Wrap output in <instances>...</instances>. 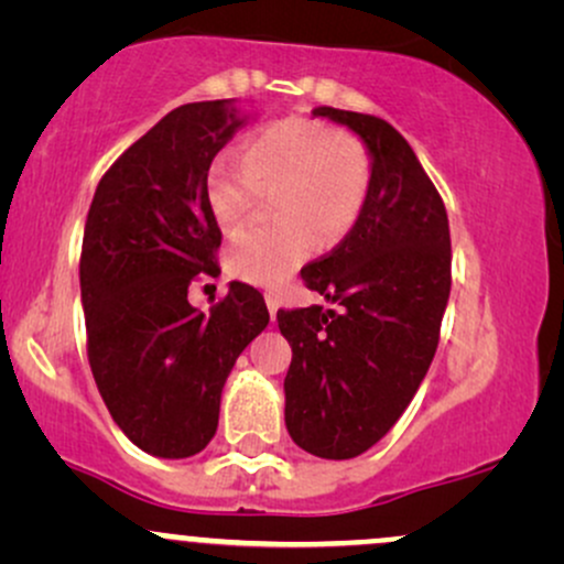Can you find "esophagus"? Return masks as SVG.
I'll list each match as a JSON object with an SVG mask.
<instances>
[{"label": "esophagus", "mask_w": 564, "mask_h": 564, "mask_svg": "<svg viewBox=\"0 0 564 564\" xmlns=\"http://www.w3.org/2000/svg\"><path fill=\"white\" fill-rule=\"evenodd\" d=\"M264 302H268V310H270V315H273V318H275L278 307H281V300H278V294H273V291H270V294H264Z\"/></svg>", "instance_id": "1"}]
</instances>
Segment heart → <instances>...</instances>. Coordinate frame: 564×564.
Returning a JSON list of instances; mask_svg holds the SVG:
<instances>
[{
	"instance_id": "b5f03b06",
	"label": "heart",
	"mask_w": 564,
	"mask_h": 564,
	"mask_svg": "<svg viewBox=\"0 0 564 564\" xmlns=\"http://www.w3.org/2000/svg\"><path fill=\"white\" fill-rule=\"evenodd\" d=\"M371 153L360 140L307 119L262 127L246 142L243 161L212 159L204 177L206 204L225 230L249 217L260 191H270V225L246 228L225 254L228 273L275 286L307 260L315 241L332 249L355 228L371 191Z\"/></svg>"
}]
</instances>
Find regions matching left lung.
Instances as JSON below:
<instances>
[{
  "label": "left lung",
  "instance_id": "left-lung-1",
  "mask_svg": "<svg viewBox=\"0 0 564 564\" xmlns=\"http://www.w3.org/2000/svg\"><path fill=\"white\" fill-rule=\"evenodd\" d=\"M313 113L360 134L373 164L355 228L302 268L304 286L341 310H278L291 345L289 435L339 462L377 445L430 371L451 294V230L437 187L398 129L339 108Z\"/></svg>",
  "mask_w": 564,
  "mask_h": 564
}]
</instances>
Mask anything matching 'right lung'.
Segmentation results:
<instances>
[{
	"label": "right lung",
	"instance_id": "add662e5",
	"mask_svg": "<svg viewBox=\"0 0 564 564\" xmlns=\"http://www.w3.org/2000/svg\"><path fill=\"white\" fill-rule=\"evenodd\" d=\"M241 124L236 100L174 108L102 174L84 225L89 368L113 422L151 456L209 445L225 379L270 323L260 291L241 281L209 313L187 302L193 281L219 273L223 230L204 177Z\"/></svg>",
	"mask_w": 564,
	"mask_h": 564
}]
</instances>
